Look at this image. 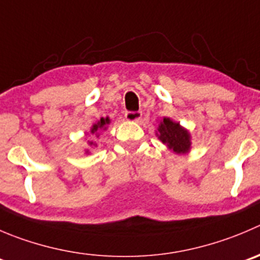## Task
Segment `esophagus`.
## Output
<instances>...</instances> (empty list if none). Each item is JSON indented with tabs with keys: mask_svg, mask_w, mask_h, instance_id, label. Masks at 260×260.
<instances>
[{
	"mask_svg": "<svg viewBox=\"0 0 260 260\" xmlns=\"http://www.w3.org/2000/svg\"><path fill=\"white\" fill-rule=\"evenodd\" d=\"M142 116H143V113L140 112V111H135V112L128 111V112L125 113L126 120H127V121H135V122H137V121H139L140 118H142Z\"/></svg>",
	"mask_w": 260,
	"mask_h": 260,
	"instance_id": "34e87169",
	"label": "esophagus"
}]
</instances>
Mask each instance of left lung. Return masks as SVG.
Returning a JSON list of instances; mask_svg holds the SVG:
<instances>
[{
  "instance_id": "obj_1",
  "label": "left lung",
  "mask_w": 260,
  "mask_h": 260,
  "mask_svg": "<svg viewBox=\"0 0 260 260\" xmlns=\"http://www.w3.org/2000/svg\"><path fill=\"white\" fill-rule=\"evenodd\" d=\"M155 137L176 154H186L191 150V134L187 128L170 117L159 121Z\"/></svg>"
}]
</instances>
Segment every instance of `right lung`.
<instances>
[{"label": "right lung", "instance_id": "obj_1", "mask_svg": "<svg viewBox=\"0 0 260 260\" xmlns=\"http://www.w3.org/2000/svg\"><path fill=\"white\" fill-rule=\"evenodd\" d=\"M111 123V120H110V117H101V120H98L97 122H94L93 123V125H91V127H90V132L89 133H86L85 134V137H88L89 134H91V135H94L95 138H100V133L102 132H105V130H107V127H108V125H110ZM88 145L89 147L91 148V149H94V148H97L98 145H97V143L95 142H93V140H88ZM89 149H85V154H89Z\"/></svg>", "mask_w": 260, "mask_h": 260}]
</instances>
